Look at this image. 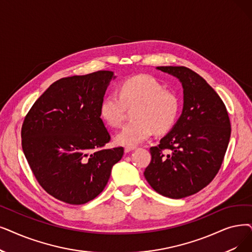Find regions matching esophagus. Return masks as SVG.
<instances>
[{"label": "esophagus", "mask_w": 252, "mask_h": 252, "mask_svg": "<svg viewBox=\"0 0 252 252\" xmlns=\"http://www.w3.org/2000/svg\"><path fill=\"white\" fill-rule=\"evenodd\" d=\"M134 149H135V147H128V146H126V147L125 148V152H126V153H127V152L132 151V150H134Z\"/></svg>", "instance_id": "obj_1"}]
</instances>
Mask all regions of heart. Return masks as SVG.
<instances>
[{
    "label": "heart",
    "mask_w": 252,
    "mask_h": 252,
    "mask_svg": "<svg viewBox=\"0 0 252 252\" xmlns=\"http://www.w3.org/2000/svg\"><path fill=\"white\" fill-rule=\"evenodd\" d=\"M133 110L134 122L116 135V143L134 147L156 130L166 134L176 125L181 109L180 97L151 75H136L124 80L117 94H107L100 105V115L112 127L122 126L126 108Z\"/></svg>",
    "instance_id": "1"
}]
</instances>
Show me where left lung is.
Segmentation results:
<instances>
[{
    "label": "left lung",
    "mask_w": 252,
    "mask_h": 252,
    "mask_svg": "<svg viewBox=\"0 0 252 252\" xmlns=\"http://www.w3.org/2000/svg\"><path fill=\"white\" fill-rule=\"evenodd\" d=\"M158 69L181 81L184 105L171 132L150 147L144 176L159 194L182 199L199 192L216 176L231 137V123L220 96L199 74L182 65Z\"/></svg>",
    "instance_id": "8db88e82"
}]
</instances>
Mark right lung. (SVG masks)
Segmentation results:
<instances>
[{"label":"right lung","instance_id":"right-lung-1","mask_svg":"<svg viewBox=\"0 0 252 252\" xmlns=\"http://www.w3.org/2000/svg\"><path fill=\"white\" fill-rule=\"evenodd\" d=\"M111 71L53 82L34 103L21 126V146L41 188L59 201L82 205L105 189L124 147L111 140L100 115Z\"/></svg>","mask_w":252,"mask_h":252}]
</instances>
